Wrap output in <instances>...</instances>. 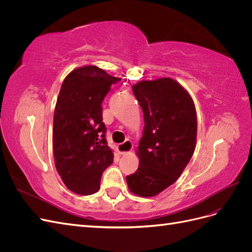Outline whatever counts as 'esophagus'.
<instances>
[{"mask_svg":"<svg viewBox=\"0 0 252 252\" xmlns=\"http://www.w3.org/2000/svg\"><path fill=\"white\" fill-rule=\"evenodd\" d=\"M131 149H132V143L129 140H126L124 143L118 145V150L120 152V155H126L129 151H131Z\"/></svg>","mask_w":252,"mask_h":252,"instance_id":"obj_1","label":"esophagus"}]
</instances>
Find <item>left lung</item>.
<instances>
[{
  "instance_id": "obj_1",
  "label": "left lung",
  "mask_w": 252,
  "mask_h": 252,
  "mask_svg": "<svg viewBox=\"0 0 252 252\" xmlns=\"http://www.w3.org/2000/svg\"><path fill=\"white\" fill-rule=\"evenodd\" d=\"M144 113L139 168L127 175L130 191L155 196L172 185L193 156L196 112L187 90L170 78L141 81L132 87Z\"/></svg>"
}]
</instances>
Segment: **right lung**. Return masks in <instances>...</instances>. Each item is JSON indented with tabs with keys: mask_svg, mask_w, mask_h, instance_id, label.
Here are the masks:
<instances>
[{
	"mask_svg": "<svg viewBox=\"0 0 252 252\" xmlns=\"http://www.w3.org/2000/svg\"><path fill=\"white\" fill-rule=\"evenodd\" d=\"M121 81L96 66H83L65 78L53 116V156L58 173L74 193H95L113 162L106 141L102 102Z\"/></svg>",
	"mask_w": 252,
	"mask_h": 252,
	"instance_id": "add662e5",
	"label": "right lung"
}]
</instances>
